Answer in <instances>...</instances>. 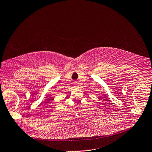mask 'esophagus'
<instances>
[{
  "label": "esophagus",
  "instance_id": "esophagus-1",
  "mask_svg": "<svg viewBox=\"0 0 152 152\" xmlns=\"http://www.w3.org/2000/svg\"><path fill=\"white\" fill-rule=\"evenodd\" d=\"M75 87H77V86H75Z\"/></svg>",
  "mask_w": 152,
  "mask_h": 152
}]
</instances>
